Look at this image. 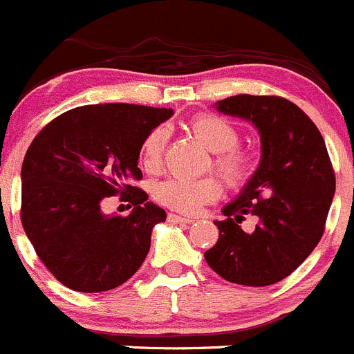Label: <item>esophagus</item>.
I'll use <instances>...</instances> for the list:
<instances>
[{
    "mask_svg": "<svg viewBox=\"0 0 354 354\" xmlns=\"http://www.w3.org/2000/svg\"><path fill=\"white\" fill-rule=\"evenodd\" d=\"M169 222H172V223H191L192 218L177 215V213H169Z\"/></svg>",
    "mask_w": 354,
    "mask_h": 354,
    "instance_id": "1",
    "label": "esophagus"
}]
</instances>
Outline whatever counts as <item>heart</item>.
Returning a JSON list of instances; mask_svg holds the SVG:
<instances>
[{"instance_id":"1","label":"heart","mask_w":354,"mask_h":354,"mask_svg":"<svg viewBox=\"0 0 354 354\" xmlns=\"http://www.w3.org/2000/svg\"><path fill=\"white\" fill-rule=\"evenodd\" d=\"M192 136L213 153L212 167L229 187L243 185L253 169V155L239 145V132L223 117L199 113L189 122ZM169 134L163 127L146 136L141 146V165L146 172H158L163 163ZM222 187L215 177H170L153 185V198L162 206L180 213H196L218 199Z\"/></svg>"}]
</instances>
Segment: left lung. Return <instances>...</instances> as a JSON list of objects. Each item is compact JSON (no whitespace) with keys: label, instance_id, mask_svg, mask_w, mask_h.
<instances>
[{"label":"left lung","instance_id":"1","mask_svg":"<svg viewBox=\"0 0 354 354\" xmlns=\"http://www.w3.org/2000/svg\"><path fill=\"white\" fill-rule=\"evenodd\" d=\"M216 110L253 122L261 162L241 194L223 206L218 241L206 263L225 281L261 288L282 281L310 257L322 239L335 192L327 146L311 118L281 96L237 94ZM257 218L253 231L240 223Z\"/></svg>","mask_w":354,"mask_h":354}]
</instances>
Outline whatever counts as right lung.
Segmentation results:
<instances>
[{"label": "right lung", "mask_w": 354, "mask_h": 354, "mask_svg": "<svg viewBox=\"0 0 354 354\" xmlns=\"http://www.w3.org/2000/svg\"><path fill=\"white\" fill-rule=\"evenodd\" d=\"M174 115L170 108L87 104L51 120L22 163L24 230L39 260L68 289L101 292L132 277L167 213L136 187L146 136ZM120 194L131 216H104L100 203Z\"/></svg>", "instance_id": "obj_1"}]
</instances>
